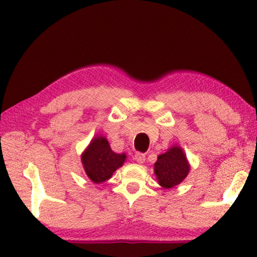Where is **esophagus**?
<instances>
[{
    "label": "esophagus",
    "mask_w": 257,
    "mask_h": 257,
    "mask_svg": "<svg viewBox=\"0 0 257 257\" xmlns=\"http://www.w3.org/2000/svg\"><path fill=\"white\" fill-rule=\"evenodd\" d=\"M135 160H136L138 163H144L145 162V154L142 153V152H137V153L135 154Z\"/></svg>",
    "instance_id": "34e87169"
}]
</instances>
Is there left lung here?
I'll return each mask as SVG.
<instances>
[{
	"label": "left lung",
	"mask_w": 257,
	"mask_h": 257,
	"mask_svg": "<svg viewBox=\"0 0 257 257\" xmlns=\"http://www.w3.org/2000/svg\"><path fill=\"white\" fill-rule=\"evenodd\" d=\"M154 167L159 184L167 189L179 185L189 172V164L186 160V155L178 146L172 147L167 153L159 155Z\"/></svg>",
	"instance_id": "8db88e82"
}]
</instances>
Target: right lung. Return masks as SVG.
Listing matches in <instances>:
<instances>
[{"label":"right lung","instance_id":"add662e5","mask_svg":"<svg viewBox=\"0 0 257 257\" xmlns=\"http://www.w3.org/2000/svg\"><path fill=\"white\" fill-rule=\"evenodd\" d=\"M86 175L95 184L107 180L116 169L123 164L124 154L112 152L105 138L97 137L90 143L81 156Z\"/></svg>","mask_w":257,"mask_h":257}]
</instances>
